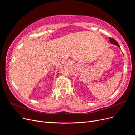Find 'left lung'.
I'll return each mask as SVG.
<instances>
[{
  "mask_svg": "<svg viewBox=\"0 0 135 135\" xmlns=\"http://www.w3.org/2000/svg\"><path fill=\"white\" fill-rule=\"evenodd\" d=\"M109 40H110V43H112V44H114L116 45V46H117L118 47H119V48H120V46H119V44L118 43V42L116 41V40H115V39H114L113 38H110V37H109Z\"/></svg>",
  "mask_w": 135,
  "mask_h": 135,
  "instance_id": "8db88e82",
  "label": "left lung"
}]
</instances>
